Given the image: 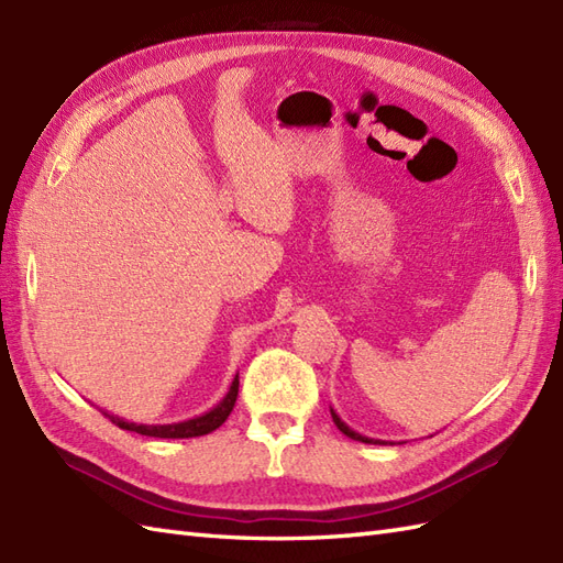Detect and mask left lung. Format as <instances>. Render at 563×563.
I'll return each instance as SVG.
<instances>
[{"label":"left lung","instance_id":"left-lung-1","mask_svg":"<svg viewBox=\"0 0 563 563\" xmlns=\"http://www.w3.org/2000/svg\"><path fill=\"white\" fill-rule=\"evenodd\" d=\"M329 410H332V420H334L336 428H339L341 432H344L346 437H351V440H355V442H365V444H385V442H382V440H369V437H363V434H358V432H355V430H351L349 424H346L344 420H341V418L334 413V408H329Z\"/></svg>","mask_w":563,"mask_h":563}]
</instances>
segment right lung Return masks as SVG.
<instances>
[{"label": "right lung", "mask_w": 563, "mask_h": 563, "mask_svg": "<svg viewBox=\"0 0 563 563\" xmlns=\"http://www.w3.org/2000/svg\"><path fill=\"white\" fill-rule=\"evenodd\" d=\"M236 396H239V375L231 382V387L227 391V396L222 401H219L212 410H208L205 416L198 418H190L184 422H172V424H139V422H126L117 416H109L102 413L112 420L114 424H119L121 430H129V432H139L145 437H159V440H188V437H202V434H210L212 430H217L219 424H222L231 410H234L236 404Z\"/></svg>", "instance_id": "obj_1"}]
</instances>
